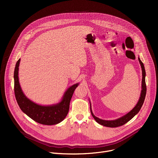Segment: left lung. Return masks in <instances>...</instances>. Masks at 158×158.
Returning a JSON list of instances; mask_svg holds the SVG:
<instances>
[{
	"mask_svg": "<svg viewBox=\"0 0 158 158\" xmlns=\"http://www.w3.org/2000/svg\"><path fill=\"white\" fill-rule=\"evenodd\" d=\"M138 60L139 61V63L141 64V67L142 68V76H143V78H142V90L141 92V96L139 98V99L137 103V104L135 106V107L130 111L127 114H126V115H124V116L118 118L116 120H111V121H106V120H102L101 119L97 117H96L94 114L93 113V111L91 110V103H90V107H91V114L93 116V117L94 118V119L96 120V121L99 123L101 125H102L106 127H119L121 126H123L124 124H125L126 123H127L128 121H129L132 118H134V116H136L139 111L140 110L144 99H145V97H146V81H145V77H146V71H145V69H144V66L143 63L142 62V61L141 60L140 58H138Z\"/></svg>",
	"mask_w": 158,
	"mask_h": 158,
	"instance_id": "left-lung-1",
	"label": "left lung"
}]
</instances>
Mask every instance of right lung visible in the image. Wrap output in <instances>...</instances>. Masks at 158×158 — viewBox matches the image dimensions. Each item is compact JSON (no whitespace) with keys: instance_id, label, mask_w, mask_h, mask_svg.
<instances>
[{"instance_id":"add662e5","label":"right lung","mask_w":158,"mask_h":158,"mask_svg":"<svg viewBox=\"0 0 158 158\" xmlns=\"http://www.w3.org/2000/svg\"><path fill=\"white\" fill-rule=\"evenodd\" d=\"M19 59L15 65L14 78V93L17 104L23 112L35 122L44 125H54L62 121L69 109L70 101L79 83L71 86L64 93L62 99L58 104L51 106H41L29 99L22 92L19 81Z\"/></svg>"}]
</instances>
